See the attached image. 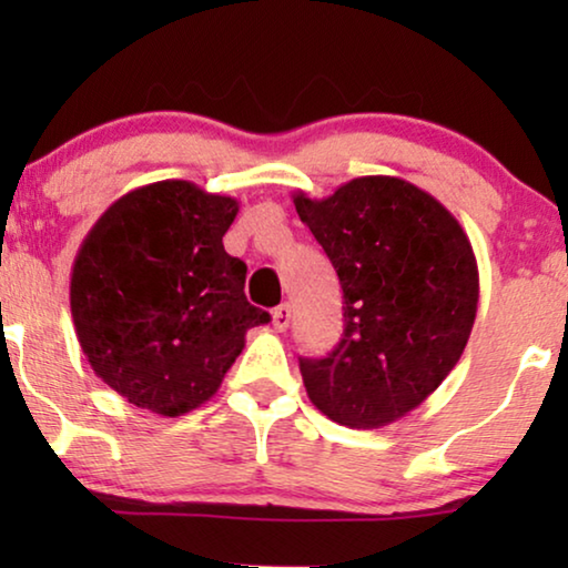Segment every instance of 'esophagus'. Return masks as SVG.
Listing matches in <instances>:
<instances>
[{"mask_svg":"<svg viewBox=\"0 0 568 568\" xmlns=\"http://www.w3.org/2000/svg\"><path fill=\"white\" fill-rule=\"evenodd\" d=\"M271 323H274V328L282 333V331H286L290 328V323H292V307L290 305H278L274 313H271Z\"/></svg>","mask_w":568,"mask_h":568,"instance_id":"esophagus-1","label":"esophagus"}]
</instances>
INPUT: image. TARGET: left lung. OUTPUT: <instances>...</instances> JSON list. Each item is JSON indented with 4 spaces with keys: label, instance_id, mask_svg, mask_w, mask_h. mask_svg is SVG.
Returning <instances> with one entry per match:
<instances>
[{
    "label": "left lung",
    "instance_id": "1",
    "mask_svg": "<svg viewBox=\"0 0 568 568\" xmlns=\"http://www.w3.org/2000/svg\"><path fill=\"white\" fill-rule=\"evenodd\" d=\"M344 290V336L300 359L307 398L341 426L379 429L437 390L465 352L478 263L460 222L432 193L364 175L328 199L294 193Z\"/></svg>",
    "mask_w": 568,
    "mask_h": 568
}]
</instances>
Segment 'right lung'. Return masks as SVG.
I'll use <instances>...</instances> for the list:
<instances>
[{
	"label": "right lung",
	"mask_w": 568,
	"mask_h": 568,
	"mask_svg": "<svg viewBox=\"0 0 568 568\" xmlns=\"http://www.w3.org/2000/svg\"><path fill=\"white\" fill-rule=\"evenodd\" d=\"M237 199L191 181L123 193L82 240L69 282L72 321L90 367L121 398L183 416L214 398L268 323L245 297V271L222 237Z\"/></svg>",
	"instance_id": "obj_1"
}]
</instances>
